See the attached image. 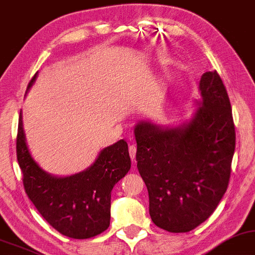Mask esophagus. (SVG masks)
Instances as JSON below:
<instances>
[{
    "mask_svg": "<svg viewBox=\"0 0 255 255\" xmlns=\"http://www.w3.org/2000/svg\"><path fill=\"white\" fill-rule=\"evenodd\" d=\"M128 151H129L131 161H135V155H136V146H135V144H130V146L128 147Z\"/></svg>",
    "mask_w": 255,
    "mask_h": 255,
    "instance_id": "esophagus-1",
    "label": "esophagus"
}]
</instances>
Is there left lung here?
<instances>
[{"label":"left lung","mask_w":255,"mask_h":255,"mask_svg":"<svg viewBox=\"0 0 255 255\" xmlns=\"http://www.w3.org/2000/svg\"><path fill=\"white\" fill-rule=\"evenodd\" d=\"M202 102L188 125L135 127L137 169L157 227L186 233L211 217L227 191L235 126L227 89L217 70L200 80Z\"/></svg>","instance_id":"obj_1"}]
</instances>
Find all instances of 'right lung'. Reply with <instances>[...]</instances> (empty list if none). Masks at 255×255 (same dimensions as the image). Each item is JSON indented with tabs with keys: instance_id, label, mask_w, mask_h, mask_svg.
Masks as SVG:
<instances>
[{
	"instance_id": "obj_1",
	"label": "right lung",
	"mask_w": 255,
	"mask_h": 255,
	"mask_svg": "<svg viewBox=\"0 0 255 255\" xmlns=\"http://www.w3.org/2000/svg\"><path fill=\"white\" fill-rule=\"evenodd\" d=\"M35 79L36 74L28 88ZM16 155L24 191L51 227L73 239H88L109 227L111 192L130 168L125 140L105 148L88 169L67 178H55L43 172L29 153L20 113Z\"/></svg>"
}]
</instances>
